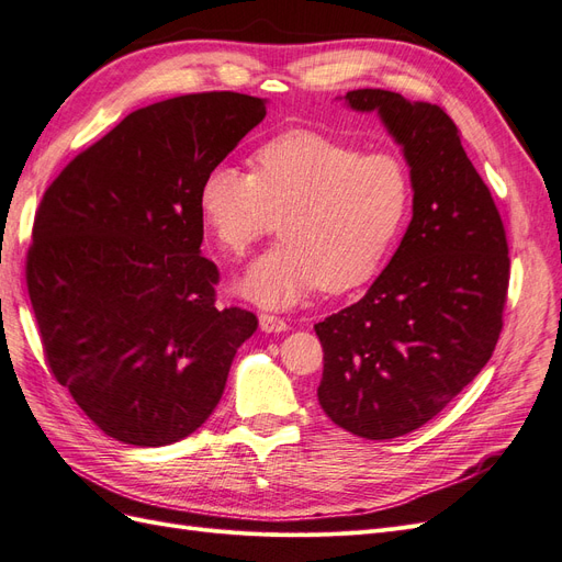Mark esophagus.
<instances>
[{
	"label": "esophagus",
	"instance_id": "1",
	"mask_svg": "<svg viewBox=\"0 0 562 562\" xmlns=\"http://www.w3.org/2000/svg\"><path fill=\"white\" fill-rule=\"evenodd\" d=\"M260 328L265 333H283L288 330V323L274 314H260Z\"/></svg>",
	"mask_w": 562,
	"mask_h": 562
}]
</instances>
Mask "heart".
Wrapping results in <instances>:
<instances>
[{
    "mask_svg": "<svg viewBox=\"0 0 562 562\" xmlns=\"http://www.w3.org/2000/svg\"><path fill=\"white\" fill-rule=\"evenodd\" d=\"M213 239L241 258L282 217L283 241L255 260L239 291L291 307L314 288L347 293L378 274L411 206L405 164L316 131H288L252 155V173L215 164L196 192Z\"/></svg>",
    "mask_w": 562,
    "mask_h": 562,
    "instance_id": "heart-1",
    "label": "heart"
}]
</instances>
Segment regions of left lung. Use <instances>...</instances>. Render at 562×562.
<instances>
[{"mask_svg": "<svg viewBox=\"0 0 562 562\" xmlns=\"http://www.w3.org/2000/svg\"><path fill=\"white\" fill-rule=\"evenodd\" d=\"M345 103L378 112L403 147L413 220L368 293L314 326L316 396L337 427L386 440L434 419L490 361L512 262L495 201L443 110L382 89Z\"/></svg>", "mask_w": 562, "mask_h": 562, "instance_id": "1", "label": "left lung"}]
</instances>
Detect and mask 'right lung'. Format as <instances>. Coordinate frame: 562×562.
<instances>
[{"instance_id": "obj_1", "label": "right lung", "mask_w": 562, "mask_h": 562, "mask_svg": "<svg viewBox=\"0 0 562 562\" xmlns=\"http://www.w3.org/2000/svg\"><path fill=\"white\" fill-rule=\"evenodd\" d=\"M267 114L265 100L190 93L131 112L50 182L25 279L46 363L98 429L159 448L223 398L252 312L215 307L201 255L203 173Z\"/></svg>"}]
</instances>
